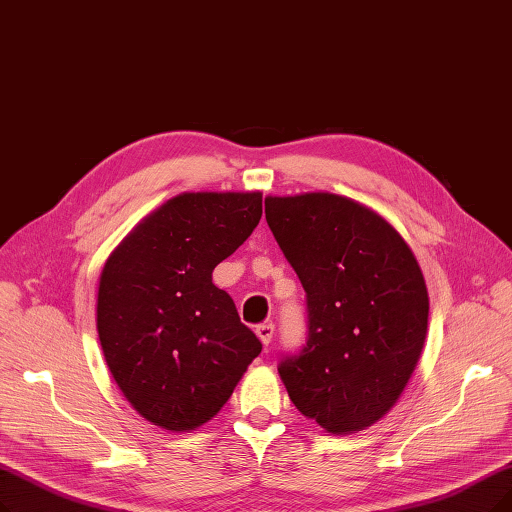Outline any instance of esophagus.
<instances>
[{
    "label": "esophagus",
    "mask_w": 512,
    "mask_h": 512,
    "mask_svg": "<svg viewBox=\"0 0 512 512\" xmlns=\"http://www.w3.org/2000/svg\"><path fill=\"white\" fill-rule=\"evenodd\" d=\"M259 341L263 343V347H268L272 343V337H274V324H261L255 328Z\"/></svg>",
    "instance_id": "34e87169"
}]
</instances>
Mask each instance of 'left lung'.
<instances>
[{"mask_svg":"<svg viewBox=\"0 0 512 512\" xmlns=\"http://www.w3.org/2000/svg\"><path fill=\"white\" fill-rule=\"evenodd\" d=\"M265 219L307 293V343L280 362L297 410L330 435L381 420L427 337L420 265L389 221L332 192L265 196Z\"/></svg>","mask_w":512,"mask_h":512,"instance_id":"obj_1","label":"left lung"}]
</instances>
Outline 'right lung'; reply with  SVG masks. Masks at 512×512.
<instances>
[{
  "mask_svg": "<svg viewBox=\"0 0 512 512\" xmlns=\"http://www.w3.org/2000/svg\"><path fill=\"white\" fill-rule=\"evenodd\" d=\"M261 192H184L146 215L106 259L96 326L106 366L142 418L190 433L230 399L261 343L213 284L251 236Z\"/></svg>",
  "mask_w": 512,
  "mask_h": 512,
  "instance_id": "1",
  "label": "right lung"
}]
</instances>
